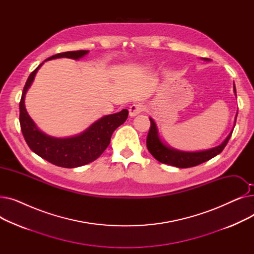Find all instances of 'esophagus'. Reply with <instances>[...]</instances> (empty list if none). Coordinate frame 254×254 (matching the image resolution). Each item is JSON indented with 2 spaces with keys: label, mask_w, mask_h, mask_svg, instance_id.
<instances>
[{
  "label": "esophagus",
  "mask_w": 254,
  "mask_h": 254,
  "mask_svg": "<svg viewBox=\"0 0 254 254\" xmlns=\"http://www.w3.org/2000/svg\"><path fill=\"white\" fill-rule=\"evenodd\" d=\"M143 110H144V105H142V104H140V103L131 105V106L129 107V110H128V111H129V116H130V117H135V116H137L138 114H140Z\"/></svg>",
  "instance_id": "obj_1"
}]
</instances>
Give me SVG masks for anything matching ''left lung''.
Returning a JSON list of instances; mask_svg holds the SVG:
<instances>
[{"instance_id": "left-lung-1", "label": "left lung", "mask_w": 254, "mask_h": 254, "mask_svg": "<svg viewBox=\"0 0 254 254\" xmlns=\"http://www.w3.org/2000/svg\"><path fill=\"white\" fill-rule=\"evenodd\" d=\"M204 61H209V59H203ZM234 92L237 97V92H236V86L234 84ZM237 115L235 118V124L234 127L236 126V120H237ZM150 129L147 136V140H146V145H147L148 151L152 154V156L157 159L159 163L162 164H167L170 166H174L177 168H190L197 166L202 163H205L209 159L213 158L219 154L228 144L232 134H233V129L229 134V136L224 139V141L216 146V147H213L211 149L207 150H202V151H194V152H190V151H181L177 150L175 148H172L170 146L166 145L162 139L158 136V131L156 127V124L154 123V120L150 117Z\"/></svg>"}]
</instances>
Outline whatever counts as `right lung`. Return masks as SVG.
Masks as SVG:
<instances>
[{
	"mask_svg": "<svg viewBox=\"0 0 254 254\" xmlns=\"http://www.w3.org/2000/svg\"><path fill=\"white\" fill-rule=\"evenodd\" d=\"M88 52V50H77L58 53L44 62L61 58L79 60L86 56ZM44 62L31 73L21 95L19 123L24 140L36 154L56 166L77 168L87 165L96 161L108 147L113 131L126 122L128 111L124 109L120 112L101 117L85 130L73 137L56 138L45 134L33 122L24 106L25 93L32 85L38 70Z\"/></svg>",
	"mask_w": 254,
	"mask_h": 254,
	"instance_id": "right-lung-1",
	"label": "right lung"
}]
</instances>
